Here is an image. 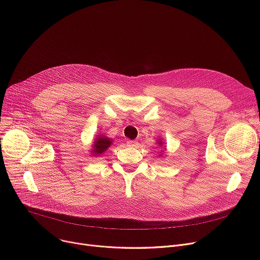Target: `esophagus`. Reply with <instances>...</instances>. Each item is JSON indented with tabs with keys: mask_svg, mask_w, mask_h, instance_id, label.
<instances>
[{
	"mask_svg": "<svg viewBox=\"0 0 260 260\" xmlns=\"http://www.w3.org/2000/svg\"><path fill=\"white\" fill-rule=\"evenodd\" d=\"M138 144H139V142H138V141H135V140H127V141H126V145H127V146L135 147V146H137Z\"/></svg>",
	"mask_w": 260,
	"mask_h": 260,
	"instance_id": "esophagus-1",
	"label": "esophagus"
}]
</instances>
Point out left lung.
<instances>
[{
    "label": "left lung",
    "instance_id": "8db88e82",
    "mask_svg": "<svg viewBox=\"0 0 260 260\" xmlns=\"http://www.w3.org/2000/svg\"><path fill=\"white\" fill-rule=\"evenodd\" d=\"M155 144H157V146L161 147V146H162V144H164V139L159 138L158 140H156V143H155ZM165 150H166V149H165ZM161 152H165V151H162V150H161V151H160V153H161ZM159 156H160V154H159Z\"/></svg>",
    "mask_w": 260,
    "mask_h": 260
}]
</instances>
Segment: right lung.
I'll list each match as a JSON object with an SVG mask.
<instances>
[{"mask_svg":"<svg viewBox=\"0 0 260 260\" xmlns=\"http://www.w3.org/2000/svg\"><path fill=\"white\" fill-rule=\"evenodd\" d=\"M113 144V139L109 138L105 135H98L96 138L93 140L91 149L89 150L92 156H101L104 152L108 150V148Z\"/></svg>","mask_w":260,"mask_h":260,"instance_id":"1","label":"right lung"}]
</instances>
